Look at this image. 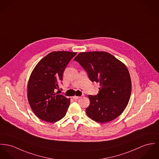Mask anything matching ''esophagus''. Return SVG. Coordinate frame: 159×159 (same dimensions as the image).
<instances>
[{"label":"esophagus","instance_id":"esophagus-1","mask_svg":"<svg viewBox=\"0 0 159 159\" xmlns=\"http://www.w3.org/2000/svg\"><path fill=\"white\" fill-rule=\"evenodd\" d=\"M73 99H74V100H77V99H79V98H80V96H73Z\"/></svg>","mask_w":159,"mask_h":159}]
</instances>
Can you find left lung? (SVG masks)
Masks as SVG:
<instances>
[{"label": "left lung", "instance_id": "8db88e82", "mask_svg": "<svg viewBox=\"0 0 159 159\" xmlns=\"http://www.w3.org/2000/svg\"><path fill=\"white\" fill-rule=\"evenodd\" d=\"M75 61L82 66L89 80L100 84L97 95H88L90 104L87 116L99 123L110 122L126 108L131 93L128 70L122 61L110 53L93 51L79 53Z\"/></svg>", "mask_w": 159, "mask_h": 159}]
</instances>
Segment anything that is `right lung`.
Returning a JSON list of instances; mask_svg holds the SVG:
<instances>
[{"label": "right lung", "instance_id": "1", "mask_svg": "<svg viewBox=\"0 0 159 159\" xmlns=\"http://www.w3.org/2000/svg\"><path fill=\"white\" fill-rule=\"evenodd\" d=\"M77 54L68 51H53L37 64L28 83V100L37 117L56 122L66 114L70 99L56 93L67 65Z\"/></svg>", "mask_w": 159, "mask_h": 159}]
</instances>
